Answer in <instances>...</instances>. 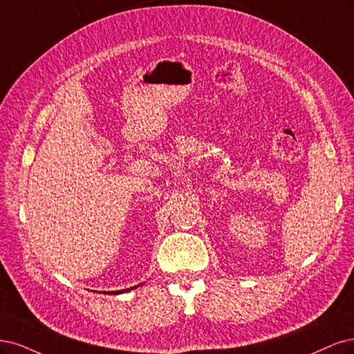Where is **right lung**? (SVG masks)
<instances>
[{
  "label": "right lung",
  "instance_id": "right-lung-1",
  "mask_svg": "<svg viewBox=\"0 0 354 354\" xmlns=\"http://www.w3.org/2000/svg\"><path fill=\"white\" fill-rule=\"evenodd\" d=\"M133 288H136V287H131V288H127V290H122V291H111L113 294H122V292H124V291H131V290H133Z\"/></svg>",
  "mask_w": 354,
  "mask_h": 354
}]
</instances>
